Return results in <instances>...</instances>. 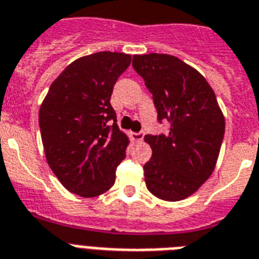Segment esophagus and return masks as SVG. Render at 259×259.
<instances>
[{
  "mask_svg": "<svg viewBox=\"0 0 259 259\" xmlns=\"http://www.w3.org/2000/svg\"><path fill=\"white\" fill-rule=\"evenodd\" d=\"M144 136L145 134L142 133V132H140V133L130 134V137H132V140H133L134 142H142V141H144Z\"/></svg>",
  "mask_w": 259,
  "mask_h": 259,
  "instance_id": "obj_1",
  "label": "esophagus"
}]
</instances>
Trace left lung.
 I'll use <instances>...</instances> for the list:
<instances>
[{
    "instance_id": "1",
    "label": "left lung",
    "mask_w": 259,
    "mask_h": 259,
    "mask_svg": "<svg viewBox=\"0 0 259 259\" xmlns=\"http://www.w3.org/2000/svg\"><path fill=\"white\" fill-rule=\"evenodd\" d=\"M133 68L153 94L166 134L145 136L153 155L144 165L146 188L163 201L194 194L211 176L225 134V118L203 75L169 54L133 56Z\"/></svg>"
}]
</instances>
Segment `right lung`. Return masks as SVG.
Returning a JSON list of instances; mask_svg holds the SVG:
<instances>
[{"mask_svg": "<svg viewBox=\"0 0 259 259\" xmlns=\"http://www.w3.org/2000/svg\"><path fill=\"white\" fill-rule=\"evenodd\" d=\"M132 56L98 52L66 66L39 108L46 161L61 184L92 198L114 185L129 138L117 126L110 105L113 88ZM111 122H114L110 125Z\"/></svg>", "mask_w": 259, "mask_h": 259, "instance_id": "1", "label": "right lung"}]
</instances>
